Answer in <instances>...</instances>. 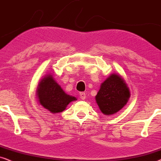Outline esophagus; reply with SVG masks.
<instances>
[{
	"label": "esophagus",
	"instance_id": "obj_1",
	"mask_svg": "<svg viewBox=\"0 0 161 161\" xmlns=\"http://www.w3.org/2000/svg\"><path fill=\"white\" fill-rule=\"evenodd\" d=\"M79 96H80V98H82V99H85V97H86V94L84 92H81V93H79Z\"/></svg>",
	"mask_w": 161,
	"mask_h": 161
}]
</instances>
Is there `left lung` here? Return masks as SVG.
Instances as JSON below:
<instances>
[{"instance_id":"1","label":"left lung","mask_w":161,"mask_h":161,"mask_svg":"<svg viewBox=\"0 0 161 161\" xmlns=\"http://www.w3.org/2000/svg\"><path fill=\"white\" fill-rule=\"evenodd\" d=\"M130 97V91L125 80L113 73L101 84L95 98L101 112L105 115H111L121 110Z\"/></svg>"}]
</instances>
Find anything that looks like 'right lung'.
I'll return each instance as SVG.
<instances>
[{
	"label": "right lung",
	"instance_id": "1",
	"mask_svg": "<svg viewBox=\"0 0 161 161\" xmlns=\"http://www.w3.org/2000/svg\"><path fill=\"white\" fill-rule=\"evenodd\" d=\"M36 95L40 105L51 113L63 112L70 102L77 100L76 97L66 93L51 74L40 81Z\"/></svg>",
	"mask_w": 161,
	"mask_h": 161
}]
</instances>
